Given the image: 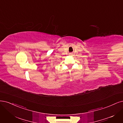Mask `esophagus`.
Returning <instances> with one entry per match:
<instances>
[{"label": "esophagus", "mask_w": 123, "mask_h": 123, "mask_svg": "<svg viewBox=\"0 0 123 123\" xmlns=\"http://www.w3.org/2000/svg\"><path fill=\"white\" fill-rule=\"evenodd\" d=\"M69 54H70V55H73V53H70Z\"/></svg>", "instance_id": "34e87169"}]
</instances>
